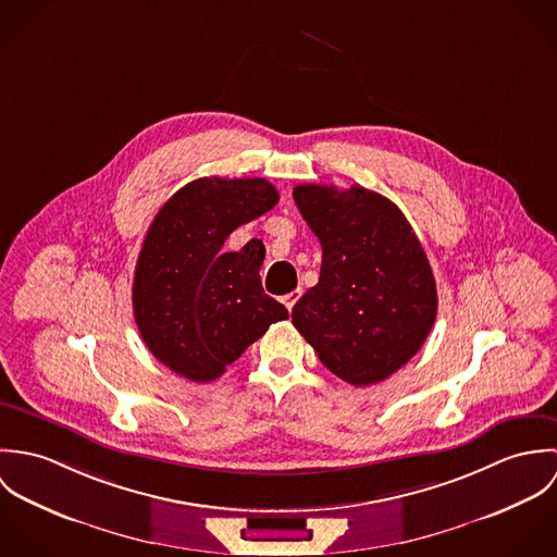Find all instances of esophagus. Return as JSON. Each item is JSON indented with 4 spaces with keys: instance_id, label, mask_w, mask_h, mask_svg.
Listing matches in <instances>:
<instances>
[{
    "instance_id": "34e87169",
    "label": "esophagus",
    "mask_w": 557,
    "mask_h": 557,
    "mask_svg": "<svg viewBox=\"0 0 557 557\" xmlns=\"http://www.w3.org/2000/svg\"><path fill=\"white\" fill-rule=\"evenodd\" d=\"M298 298H300V292H292V294H287L285 298H283V305L287 307V311H292L294 307H296V302H298Z\"/></svg>"
}]
</instances>
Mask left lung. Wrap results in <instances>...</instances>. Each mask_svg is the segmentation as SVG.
<instances>
[{
    "label": "left lung",
    "instance_id": "1",
    "mask_svg": "<svg viewBox=\"0 0 557 557\" xmlns=\"http://www.w3.org/2000/svg\"><path fill=\"white\" fill-rule=\"evenodd\" d=\"M294 201L321 242L319 283L292 321L319 360L351 386L407 364L437 315L435 278L397 206L362 186L300 184Z\"/></svg>",
    "mask_w": 557,
    "mask_h": 557
}]
</instances>
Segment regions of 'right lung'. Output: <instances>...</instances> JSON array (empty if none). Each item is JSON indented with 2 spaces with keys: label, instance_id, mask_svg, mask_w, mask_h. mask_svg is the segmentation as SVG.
I'll use <instances>...</instances> for the list:
<instances>
[{
  "label": "right lung",
  "instance_id": "right-lung-1",
  "mask_svg": "<svg viewBox=\"0 0 557 557\" xmlns=\"http://www.w3.org/2000/svg\"><path fill=\"white\" fill-rule=\"evenodd\" d=\"M278 203L265 177H201L182 186L154 216L144 239L133 313L148 349L190 382L221 377L265 330L289 318L263 294L261 239L227 252L239 225Z\"/></svg>",
  "mask_w": 557,
  "mask_h": 557
}]
</instances>
